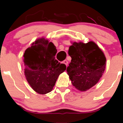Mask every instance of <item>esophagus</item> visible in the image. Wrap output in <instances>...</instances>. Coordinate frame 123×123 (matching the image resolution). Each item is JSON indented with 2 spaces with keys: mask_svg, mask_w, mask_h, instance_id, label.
Instances as JSON below:
<instances>
[{
  "mask_svg": "<svg viewBox=\"0 0 123 123\" xmlns=\"http://www.w3.org/2000/svg\"><path fill=\"white\" fill-rule=\"evenodd\" d=\"M62 63H63V64H65V65H66L67 67L68 64V62L67 61V60H64V61L62 62Z\"/></svg>",
  "mask_w": 123,
  "mask_h": 123,
  "instance_id": "34e87169",
  "label": "esophagus"
}]
</instances>
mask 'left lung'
<instances>
[{
  "mask_svg": "<svg viewBox=\"0 0 123 123\" xmlns=\"http://www.w3.org/2000/svg\"><path fill=\"white\" fill-rule=\"evenodd\" d=\"M68 55L71 61L67 71L72 85L77 90L86 91L98 83L105 69L106 59L95 42H73Z\"/></svg>",
  "mask_w": 123,
  "mask_h": 123,
  "instance_id": "left-lung-1",
  "label": "left lung"
}]
</instances>
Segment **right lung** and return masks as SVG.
<instances>
[{
	"label": "right lung",
	"instance_id": "add662e5",
	"mask_svg": "<svg viewBox=\"0 0 123 123\" xmlns=\"http://www.w3.org/2000/svg\"><path fill=\"white\" fill-rule=\"evenodd\" d=\"M55 46L44 37L38 38L27 48L23 56L24 74L28 84L37 93L52 90L59 75L66 65L55 59Z\"/></svg>",
	"mask_w": 123,
	"mask_h": 123
}]
</instances>
